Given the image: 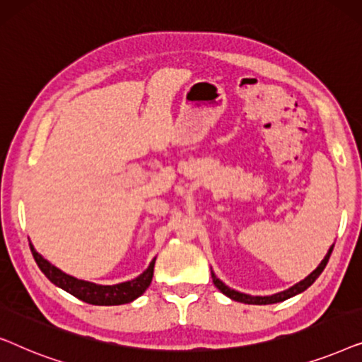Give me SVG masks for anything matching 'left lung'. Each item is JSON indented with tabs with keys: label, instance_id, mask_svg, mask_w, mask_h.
I'll list each match as a JSON object with an SVG mask.
<instances>
[{
	"label": "left lung",
	"instance_id": "8db88e82",
	"mask_svg": "<svg viewBox=\"0 0 362 362\" xmlns=\"http://www.w3.org/2000/svg\"><path fill=\"white\" fill-rule=\"evenodd\" d=\"M333 247H334V245L329 247L328 254L325 255V259L321 260V264H320L318 267H316V269H315L313 272H311V274H310L308 276H306V279L298 281V284H295L293 286H290L288 290L279 291V293H274V295H269V296H252V295H247V293H240V291L232 290V288H229V286H227L226 284H222V281L214 275V272H211L212 281H214V285H216L217 288H219L226 296H229V298L234 300V301H240V303H247V305H272V303H279V301L288 300V298H291V296L301 293V291H305L306 288H308V286L313 285V281H315L316 279H318V276L321 275V272L325 270L326 264H328L331 252H333Z\"/></svg>",
	"mask_w": 362,
	"mask_h": 362
}]
</instances>
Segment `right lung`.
<instances>
[{"instance_id":"add662e5","label":"right lung","mask_w":362,"mask_h":362,"mask_svg":"<svg viewBox=\"0 0 362 362\" xmlns=\"http://www.w3.org/2000/svg\"><path fill=\"white\" fill-rule=\"evenodd\" d=\"M31 247L33 257L36 264L44 275L52 281L59 288L66 290L67 293L76 296V298L86 301L88 305H98V306H112V305H125L130 301L136 300L138 296L145 293V290L150 286L153 279V270H155V260L148 265V269L138 275L136 279L123 281V284L117 285H97L92 281L78 280L76 276H71L54 267L51 262H47L41 254H37L34 245L29 242Z\"/></svg>"}]
</instances>
